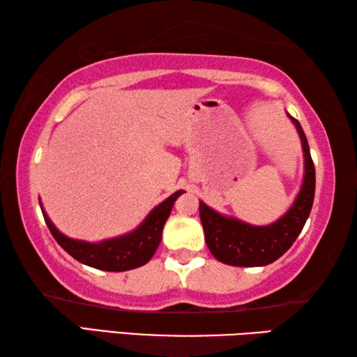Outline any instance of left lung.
Here are the masks:
<instances>
[{"label":"left lung","instance_id":"left-lung-1","mask_svg":"<svg viewBox=\"0 0 357 357\" xmlns=\"http://www.w3.org/2000/svg\"><path fill=\"white\" fill-rule=\"evenodd\" d=\"M298 130L304 154V178L291 206L268 225H252L238 217L217 213L200 200V219L204 239L219 261L241 268H255L274 263L293 245L304 228L315 197V167L304 130L298 119L287 113Z\"/></svg>","mask_w":357,"mask_h":357}]
</instances>
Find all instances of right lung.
Returning <instances> with one entry per match:
<instances>
[{
	"label": "right lung",
	"instance_id": "add662e5",
	"mask_svg": "<svg viewBox=\"0 0 357 357\" xmlns=\"http://www.w3.org/2000/svg\"><path fill=\"white\" fill-rule=\"evenodd\" d=\"M183 193L184 190H176L167 200L157 204L155 208L149 211V214L144 217L140 225L132 229V231L110 239L98 241V243L66 236L50 220L45 209L42 208L40 200L39 203L45 223L53 238L70 257L96 269L123 273V271L140 268L153 258L162 241V231H164V225L172 213L173 204Z\"/></svg>",
	"mask_w": 357,
	"mask_h": 357
}]
</instances>
